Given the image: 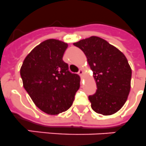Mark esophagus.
Returning a JSON list of instances; mask_svg holds the SVG:
<instances>
[{
    "label": "esophagus",
    "instance_id": "1",
    "mask_svg": "<svg viewBox=\"0 0 146 146\" xmlns=\"http://www.w3.org/2000/svg\"><path fill=\"white\" fill-rule=\"evenodd\" d=\"M78 73H79V74L80 76H82L83 73H84V70H83V69H80V70H79V72H78Z\"/></svg>",
    "mask_w": 146,
    "mask_h": 146
}]
</instances>
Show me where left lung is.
<instances>
[{"label": "left lung", "instance_id": "obj_1", "mask_svg": "<svg viewBox=\"0 0 146 146\" xmlns=\"http://www.w3.org/2000/svg\"><path fill=\"white\" fill-rule=\"evenodd\" d=\"M73 45L85 54L96 81V92L88 96L92 109L105 116L117 112L125 103L131 89V68L125 55L96 36Z\"/></svg>", "mask_w": 146, "mask_h": 146}]
</instances>
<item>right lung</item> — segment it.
Returning <instances> with one entry per match:
<instances>
[{
    "label": "right lung",
    "mask_w": 146,
    "mask_h": 146,
    "mask_svg": "<svg viewBox=\"0 0 146 146\" xmlns=\"http://www.w3.org/2000/svg\"><path fill=\"white\" fill-rule=\"evenodd\" d=\"M67 44L48 39L36 46L21 67L24 88L35 105L47 114L69 109L80 87V77L70 73L62 58Z\"/></svg>",
    "instance_id": "right-lung-1"
}]
</instances>
